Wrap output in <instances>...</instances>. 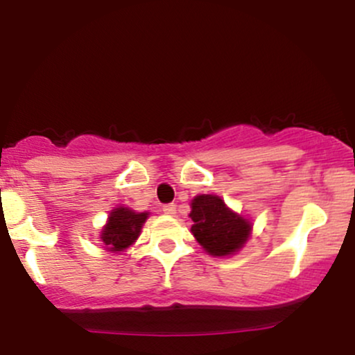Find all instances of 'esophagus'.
Wrapping results in <instances>:
<instances>
[{
	"label": "esophagus",
	"instance_id": "1",
	"mask_svg": "<svg viewBox=\"0 0 355 355\" xmlns=\"http://www.w3.org/2000/svg\"><path fill=\"white\" fill-rule=\"evenodd\" d=\"M164 214L166 215H175L177 214V207L173 203H168V205H164Z\"/></svg>",
	"mask_w": 355,
	"mask_h": 355
}]
</instances>
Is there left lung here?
Segmentation results:
<instances>
[{
  "label": "left lung",
  "instance_id": "1",
  "mask_svg": "<svg viewBox=\"0 0 355 355\" xmlns=\"http://www.w3.org/2000/svg\"><path fill=\"white\" fill-rule=\"evenodd\" d=\"M191 234L214 257L234 255L250 237L252 223L235 214L217 195H197L191 200Z\"/></svg>",
  "mask_w": 355,
  "mask_h": 355
}]
</instances>
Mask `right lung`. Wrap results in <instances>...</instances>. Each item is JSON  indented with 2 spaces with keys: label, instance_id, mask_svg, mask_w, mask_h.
Wrapping results in <instances>:
<instances>
[{
  "label": "right lung",
  "instance_id": "1",
  "mask_svg": "<svg viewBox=\"0 0 355 355\" xmlns=\"http://www.w3.org/2000/svg\"><path fill=\"white\" fill-rule=\"evenodd\" d=\"M146 218H148V211H135L126 207H116L110 211L107 225L101 229V242L108 252H123L138 239Z\"/></svg>",
  "mask_w": 355,
  "mask_h": 355
}]
</instances>
